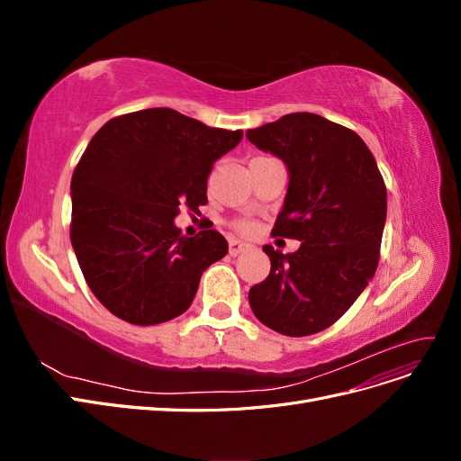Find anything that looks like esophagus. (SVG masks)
Masks as SVG:
<instances>
[{
    "label": "esophagus",
    "instance_id": "1",
    "mask_svg": "<svg viewBox=\"0 0 461 461\" xmlns=\"http://www.w3.org/2000/svg\"><path fill=\"white\" fill-rule=\"evenodd\" d=\"M246 249H249V244H244V242L236 240V239L229 240V254L230 256H239V254L246 252Z\"/></svg>",
    "mask_w": 461,
    "mask_h": 461
}]
</instances>
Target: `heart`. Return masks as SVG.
I'll return each mask as SVG.
<instances>
[{
    "instance_id": "obj_1",
    "label": "heart",
    "mask_w": 461,
    "mask_h": 461,
    "mask_svg": "<svg viewBox=\"0 0 461 461\" xmlns=\"http://www.w3.org/2000/svg\"><path fill=\"white\" fill-rule=\"evenodd\" d=\"M230 227H232L236 232H240V234H249V232L254 230L252 222L246 221V219H236V221H232Z\"/></svg>"
}]
</instances>
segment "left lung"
I'll return each instance as SVG.
<instances>
[{"mask_svg": "<svg viewBox=\"0 0 461 461\" xmlns=\"http://www.w3.org/2000/svg\"><path fill=\"white\" fill-rule=\"evenodd\" d=\"M290 175L273 232L300 240L294 254L263 246L271 273L249 288L254 315L286 337L325 330L350 310L381 258L386 186L361 138L315 113H290L246 132Z\"/></svg>", "mask_w": 461, "mask_h": 461, "instance_id": "8db88e82", "label": "left lung"}]
</instances>
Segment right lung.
Returning a JSON list of instances; mask_svg holds the SVG:
<instances>
[{"label":"right lung","mask_w":461,"mask_h":461,"mask_svg":"<svg viewBox=\"0 0 461 461\" xmlns=\"http://www.w3.org/2000/svg\"><path fill=\"white\" fill-rule=\"evenodd\" d=\"M240 140L242 131L169 107L119 115L94 134L71 180V244L105 310L148 327L190 308L202 273L229 244L215 229L183 236L175 217L207 203L213 163Z\"/></svg>","instance_id":"obj_1"}]
</instances>
